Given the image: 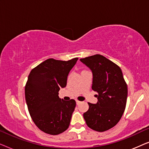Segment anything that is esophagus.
Instances as JSON below:
<instances>
[{
    "mask_svg": "<svg viewBox=\"0 0 149 149\" xmlns=\"http://www.w3.org/2000/svg\"><path fill=\"white\" fill-rule=\"evenodd\" d=\"M76 103H77V105H79V104H81V102L79 101V100H76Z\"/></svg>",
    "mask_w": 149,
    "mask_h": 149,
    "instance_id": "esophagus-1",
    "label": "esophagus"
}]
</instances>
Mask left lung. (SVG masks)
<instances>
[{"instance_id": "left-lung-1", "label": "left lung", "mask_w": 149, "mask_h": 149, "mask_svg": "<svg viewBox=\"0 0 149 149\" xmlns=\"http://www.w3.org/2000/svg\"><path fill=\"white\" fill-rule=\"evenodd\" d=\"M92 72L91 88L96 91V104L88 103L83 114L87 126L95 131L104 132L119 121L125 111L127 86L121 68L109 59L96 54L80 59Z\"/></svg>"}]
</instances>
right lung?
<instances>
[{
    "label": "right lung",
    "instance_id": "right-lung-1",
    "mask_svg": "<svg viewBox=\"0 0 149 149\" xmlns=\"http://www.w3.org/2000/svg\"><path fill=\"white\" fill-rule=\"evenodd\" d=\"M78 58L68 61L48 59L32 69L25 87V97L32 121L45 133L58 135L68 129L76 107L74 100L58 96Z\"/></svg>",
    "mask_w": 149,
    "mask_h": 149
}]
</instances>
